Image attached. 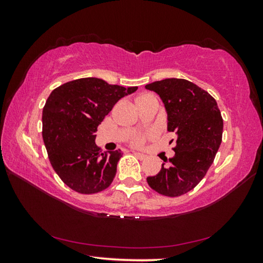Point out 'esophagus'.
Here are the masks:
<instances>
[{
	"label": "esophagus",
	"mask_w": 263,
	"mask_h": 263,
	"mask_svg": "<svg viewBox=\"0 0 263 263\" xmlns=\"http://www.w3.org/2000/svg\"><path fill=\"white\" fill-rule=\"evenodd\" d=\"M133 154L136 155V157H138V158H140V159H145L146 158V155L145 154H142V153H140V152H133Z\"/></svg>",
	"instance_id": "esophagus-1"
}]
</instances>
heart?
Masks as SVG:
<instances>
[{
  "label": "heart",
  "mask_w": 263,
  "mask_h": 263,
  "mask_svg": "<svg viewBox=\"0 0 263 263\" xmlns=\"http://www.w3.org/2000/svg\"><path fill=\"white\" fill-rule=\"evenodd\" d=\"M144 96H147V95H144ZM144 96H141V97H144ZM142 142H144V136L137 135V136L133 137V139H132V144L133 145L138 146V145H141Z\"/></svg>",
  "instance_id": "b5f03b06"
}]
</instances>
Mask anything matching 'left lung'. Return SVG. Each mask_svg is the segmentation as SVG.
Returning a JSON list of instances; mask_svg holds the SVG:
<instances>
[{
  "instance_id": "1",
  "label": "left lung",
  "mask_w": 263,
  "mask_h": 263,
  "mask_svg": "<svg viewBox=\"0 0 263 263\" xmlns=\"http://www.w3.org/2000/svg\"><path fill=\"white\" fill-rule=\"evenodd\" d=\"M162 100L167 130L176 135L175 155L161 171L148 176L153 190L177 197L193 190L215 160L222 136V118L217 102L208 91L184 79H164L146 84ZM173 141V140H172Z\"/></svg>"
}]
</instances>
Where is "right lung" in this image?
I'll list each match as a JSON object with an SVG mask.
<instances>
[{"label":"right lung","instance_id":"1","mask_svg":"<svg viewBox=\"0 0 263 263\" xmlns=\"http://www.w3.org/2000/svg\"><path fill=\"white\" fill-rule=\"evenodd\" d=\"M138 87L83 78L61 84L43 109V139L53 169L70 189L96 194L112 183L122 151L102 152L97 126L122 97Z\"/></svg>","mask_w":263,"mask_h":263}]
</instances>
